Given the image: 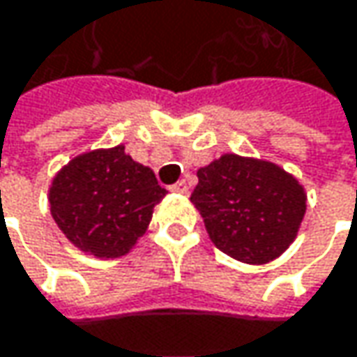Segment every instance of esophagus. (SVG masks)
Listing matches in <instances>:
<instances>
[{"label":"esophagus","instance_id":"esophagus-1","mask_svg":"<svg viewBox=\"0 0 357 357\" xmlns=\"http://www.w3.org/2000/svg\"><path fill=\"white\" fill-rule=\"evenodd\" d=\"M172 190H174V192H178V194H188V192H190V185H188V181H185V179H179L178 183H174V185H172Z\"/></svg>","mask_w":357,"mask_h":357}]
</instances>
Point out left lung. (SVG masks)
Returning a JSON list of instances; mask_svg holds the SVG:
<instances>
[{"label": "left lung", "instance_id": "left-lung-1", "mask_svg": "<svg viewBox=\"0 0 357 357\" xmlns=\"http://www.w3.org/2000/svg\"><path fill=\"white\" fill-rule=\"evenodd\" d=\"M190 200L212 243L253 266L282 255L307 212V194L296 178L270 161L233 153L198 169Z\"/></svg>", "mask_w": 357, "mask_h": 357}]
</instances>
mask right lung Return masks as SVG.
<instances>
[{"label":"right lung","mask_w":357,"mask_h":357,"mask_svg":"<svg viewBox=\"0 0 357 357\" xmlns=\"http://www.w3.org/2000/svg\"><path fill=\"white\" fill-rule=\"evenodd\" d=\"M167 194L155 174L124 153L98 149L69 161L52 179L50 214L63 235L96 257L126 255Z\"/></svg>","instance_id":"right-lung-1"}]
</instances>
